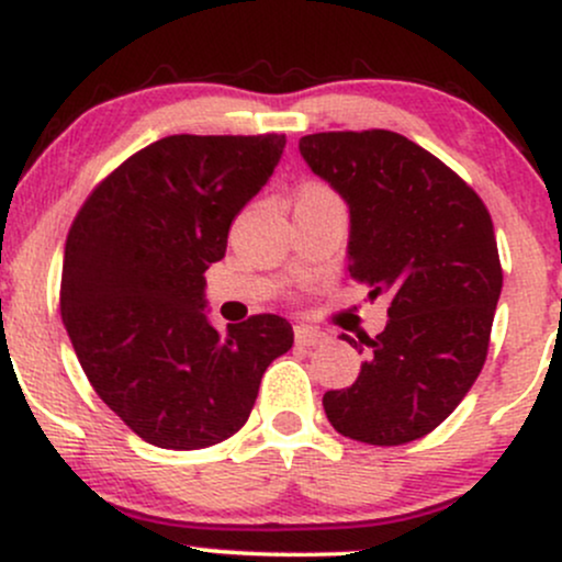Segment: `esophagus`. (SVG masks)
<instances>
[{
    "label": "esophagus",
    "instance_id": "1",
    "mask_svg": "<svg viewBox=\"0 0 562 562\" xmlns=\"http://www.w3.org/2000/svg\"><path fill=\"white\" fill-rule=\"evenodd\" d=\"M295 344L299 346H322L327 344V333L317 330V327H308V325H295Z\"/></svg>",
    "mask_w": 562,
    "mask_h": 562
}]
</instances>
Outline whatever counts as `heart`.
Masks as SVG:
<instances>
[{"label": "heart", "instance_id": "obj_1", "mask_svg": "<svg viewBox=\"0 0 562 562\" xmlns=\"http://www.w3.org/2000/svg\"><path fill=\"white\" fill-rule=\"evenodd\" d=\"M303 203H338V198H335V192L327 184L306 182L301 184L293 195V205H303Z\"/></svg>", "mask_w": 562, "mask_h": 562}]
</instances>
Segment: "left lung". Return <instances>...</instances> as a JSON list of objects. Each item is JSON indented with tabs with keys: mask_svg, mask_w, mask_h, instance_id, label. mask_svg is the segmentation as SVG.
Wrapping results in <instances>:
<instances>
[{
	"mask_svg": "<svg viewBox=\"0 0 562 562\" xmlns=\"http://www.w3.org/2000/svg\"><path fill=\"white\" fill-rule=\"evenodd\" d=\"M301 158L348 205V272L391 299L353 385L322 396L338 434L398 447L438 428L465 398L488 351L502 267L486 205L402 134L322 132Z\"/></svg>",
	"mask_w": 562,
	"mask_h": 562,
	"instance_id": "obj_1",
	"label": "left lung"
}]
</instances>
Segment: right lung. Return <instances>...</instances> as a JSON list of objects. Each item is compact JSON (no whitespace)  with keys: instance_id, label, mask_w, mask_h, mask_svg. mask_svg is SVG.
<instances>
[{"instance_id":"obj_1","label":"right lung","mask_w":562,"mask_h":562,"mask_svg":"<svg viewBox=\"0 0 562 562\" xmlns=\"http://www.w3.org/2000/svg\"><path fill=\"white\" fill-rule=\"evenodd\" d=\"M282 150L285 134L164 137L97 187L68 232L63 325L97 396L153 447L237 434L267 367L293 346L277 314L218 333L203 277Z\"/></svg>"}]
</instances>
